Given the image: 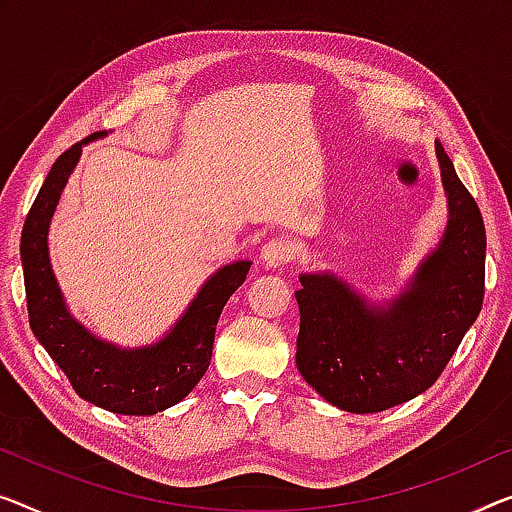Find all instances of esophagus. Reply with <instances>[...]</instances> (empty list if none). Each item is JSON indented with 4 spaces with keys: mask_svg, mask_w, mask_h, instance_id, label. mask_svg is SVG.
Returning a JSON list of instances; mask_svg holds the SVG:
<instances>
[{
    "mask_svg": "<svg viewBox=\"0 0 512 512\" xmlns=\"http://www.w3.org/2000/svg\"><path fill=\"white\" fill-rule=\"evenodd\" d=\"M296 257V248L294 243L287 239V236H276V239H269L262 246V253H259V259L266 269H280L287 262H292Z\"/></svg>",
    "mask_w": 512,
    "mask_h": 512,
    "instance_id": "34e87169",
    "label": "esophagus"
}]
</instances>
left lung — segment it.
<instances>
[{
	"instance_id": "8db88e82",
	"label": "left lung",
	"mask_w": 512,
	"mask_h": 512,
	"mask_svg": "<svg viewBox=\"0 0 512 512\" xmlns=\"http://www.w3.org/2000/svg\"><path fill=\"white\" fill-rule=\"evenodd\" d=\"M437 160L448 223L400 294L372 301L333 271L299 276L296 368L349 414H377L425 393L483 308V216L439 142Z\"/></svg>"
}]
</instances>
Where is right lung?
<instances>
[{
	"label": "right lung",
	"instance_id": "obj_1",
	"mask_svg": "<svg viewBox=\"0 0 512 512\" xmlns=\"http://www.w3.org/2000/svg\"><path fill=\"white\" fill-rule=\"evenodd\" d=\"M108 133H94L73 144L50 167L20 239L25 271L29 326L75 393L96 407L124 416H154L181 402L204 377L211 363L213 335L220 312L243 285L250 259L220 266L204 280L193 301L163 338L151 345L124 347L91 333L66 305L50 264L48 232L68 179L82 156V147Z\"/></svg>",
	"mask_w": 512,
	"mask_h": 512
}]
</instances>
